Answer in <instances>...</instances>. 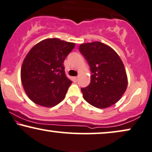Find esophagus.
I'll return each instance as SVG.
<instances>
[{
    "instance_id": "esophagus-1",
    "label": "esophagus",
    "mask_w": 152,
    "mask_h": 152,
    "mask_svg": "<svg viewBox=\"0 0 152 152\" xmlns=\"http://www.w3.org/2000/svg\"><path fill=\"white\" fill-rule=\"evenodd\" d=\"M78 77H77V76H75V77L74 78V82H77L78 81Z\"/></svg>"
}]
</instances>
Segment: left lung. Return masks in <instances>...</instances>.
<instances>
[{
	"instance_id": "8db88e82",
	"label": "left lung",
	"mask_w": 152,
	"mask_h": 152,
	"mask_svg": "<svg viewBox=\"0 0 152 152\" xmlns=\"http://www.w3.org/2000/svg\"><path fill=\"white\" fill-rule=\"evenodd\" d=\"M79 50L92 72L90 85L81 88L84 99L98 108L113 106L120 99L128 85L120 56L110 46L100 42L80 44Z\"/></svg>"
}]
</instances>
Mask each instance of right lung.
Segmentation results:
<instances>
[{
	"label": "right lung",
	"mask_w": 152,
	"mask_h": 152,
	"mask_svg": "<svg viewBox=\"0 0 152 152\" xmlns=\"http://www.w3.org/2000/svg\"><path fill=\"white\" fill-rule=\"evenodd\" d=\"M75 44L50 38L32 47L23 62L21 79L24 90L35 104L53 107L65 97L71 80L66 78L64 61Z\"/></svg>",
	"instance_id": "1"
}]
</instances>
